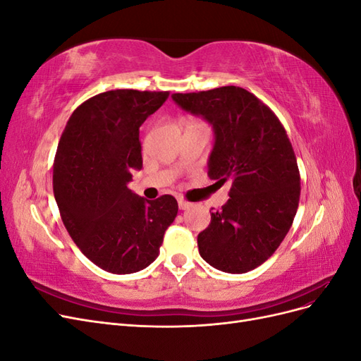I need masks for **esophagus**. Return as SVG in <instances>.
<instances>
[{
    "mask_svg": "<svg viewBox=\"0 0 361 361\" xmlns=\"http://www.w3.org/2000/svg\"><path fill=\"white\" fill-rule=\"evenodd\" d=\"M178 204H179V209H182V211L188 209V207L191 206V203H188L187 200H183V199H179V200H178Z\"/></svg>",
    "mask_w": 361,
    "mask_h": 361,
    "instance_id": "1",
    "label": "esophagus"
}]
</instances>
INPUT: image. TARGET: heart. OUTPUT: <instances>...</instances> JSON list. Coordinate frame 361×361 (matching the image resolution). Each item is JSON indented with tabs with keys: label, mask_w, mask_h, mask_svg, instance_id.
I'll use <instances>...</instances> for the list:
<instances>
[{
	"label": "heart",
	"mask_w": 361,
	"mask_h": 361,
	"mask_svg": "<svg viewBox=\"0 0 361 361\" xmlns=\"http://www.w3.org/2000/svg\"><path fill=\"white\" fill-rule=\"evenodd\" d=\"M192 123H199V122H195L194 118H188V120H185V122H183V126H188V125H192Z\"/></svg>",
	"instance_id": "heart-1"
}]
</instances>
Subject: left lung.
Wrapping results in <instances>:
<instances>
[{
  "mask_svg": "<svg viewBox=\"0 0 361 361\" xmlns=\"http://www.w3.org/2000/svg\"><path fill=\"white\" fill-rule=\"evenodd\" d=\"M185 111L214 128L207 176L231 183L227 203L197 236L211 267L244 274L269 259L288 235L300 203V170L285 126L268 105L241 87L174 93Z\"/></svg>",
  "mask_w": 361,
  "mask_h": 361,
  "instance_id": "8db88e82",
  "label": "left lung"
}]
</instances>
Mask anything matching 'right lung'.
Instances as JSON below:
<instances>
[{
  "label": "right lung",
  "instance_id": "right-lung-1",
  "mask_svg": "<svg viewBox=\"0 0 361 361\" xmlns=\"http://www.w3.org/2000/svg\"><path fill=\"white\" fill-rule=\"evenodd\" d=\"M169 94H96L72 113L60 138L52 185L63 224L82 255L113 274L149 267L178 215L173 195L146 200L128 188L143 167L140 126Z\"/></svg>",
  "mask_w": 361,
  "mask_h": 361
}]
</instances>
